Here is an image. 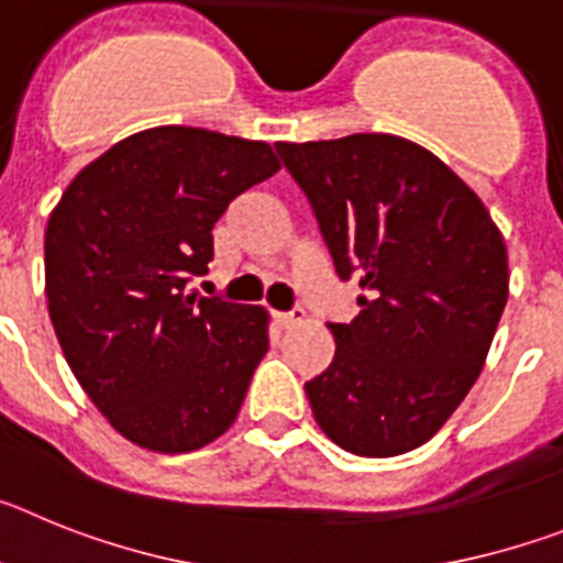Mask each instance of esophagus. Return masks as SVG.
<instances>
[{
    "label": "esophagus",
    "instance_id": "1",
    "mask_svg": "<svg viewBox=\"0 0 563 563\" xmlns=\"http://www.w3.org/2000/svg\"><path fill=\"white\" fill-rule=\"evenodd\" d=\"M276 321L282 327H296L305 321V310H301V307H292V310L287 312H276Z\"/></svg>",
    "mask_w": 563,
    "mask_h": 563
}]
</instances>
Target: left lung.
<instances>
[{
  "label": "left lung",
  "instance_id": "left-lung-1",
  "mask_svg": "<svg viewBox=\"0 0 563 563\" xmlns=\"http://www.w3.org/2000/svg\"><path fill=\"white\" fill-rule=\"evenodd\" d=\"M335 273L361 282L335 357L305 383L327 437L397 456L442 429L476 383L507 305V247L487 208L429 148L397 134L276 143Z\"/></svg>",
  "mask_w": 563,
  "mask_h": 563
}]
</instances>
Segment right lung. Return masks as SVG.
<instances>
[{"label":"right lung","mask_w":563,"mask_h":563,"mask_svg":"<svg viewBox=\"0 0 563 563\" xmlns=\"http://www.w3.org/2000/svg\"><path fill=\"white\" fill-rule=\"evenodd\" d=\"M278 168L262 141L154 126L78 172L49 213V321L81 389L134 445L186 454L236 420L267 312L186 285L208 273L213 222Z\"/></svg>","instance_id":"obj_1"}]
</instances>
